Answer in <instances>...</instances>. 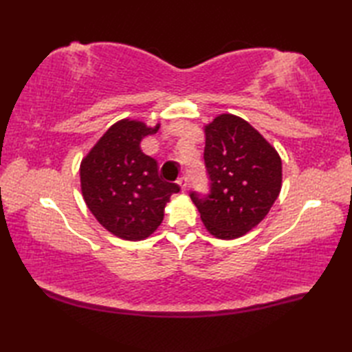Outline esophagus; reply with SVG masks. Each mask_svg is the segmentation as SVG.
Wrapping results in <instances>:
<instances>
[{"label": "esophagus", "instance_id": "obj_1", "mask_svg": "<svg viewBox=\"0 0 352 352\" xmlns=\"http://www.w3.org/2000/svg\"><path fill=\"white\" fill-rule=\"evenodd\" d=\"M178 186H180V189L184 192L186 189H188V178H186V177H180V178H178Z\"/></svg>", "mask_w": 352, "mask_h": 352}]
</instances>
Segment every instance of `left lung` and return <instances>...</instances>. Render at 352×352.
Returning <instances> with one entry per match:
<instances>
[{
  "label": "left lung",
  "mask_w": 352,
  "mask_h": 352,
  "mask_svg": "<svg viewBox=\"0 0 352 352\" xmlns=\"http://www.w3.org/2000/svg\"><path fill=\"white\" fill-rule=\"evenodd\" d=\"M204 162L210 175V195L192 192L204 227L212 236L231 241L265 219L283 183L281 157L246 122L231 113L204 125Z\"/></svg>",
  "instance_id": "1"
}]
</instances>
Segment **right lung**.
<instances>
[{
    "mask_svg": "<svg viewBox=\"0 0 352 352\" xmlns=\"http://www.w3.org/2000/svg\"><path fill=\"white\" fill-rule=\"evenodd\" d=\"M125 118L102 134L80 163L81 195L95 219L124 241H144L159 228L175 183L160 180L157 162L142 153L140 142L157 133Z\"/></svg>",
    "mask_w": 352,
    "mask_h": 352,
    "instance_id": "obj_1",
    "label": "right lung"
}]
</instances>
